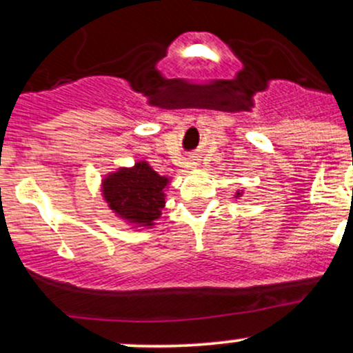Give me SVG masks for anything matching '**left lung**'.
Returning a JSON list of instances; mask_svg holds the SVG:
<instances>
[{
	"mask_svg": "<svg viewBox=\"0 0 353 353\" xmlns=\"http://www.w3.org/2000/svg\"><path fill=\"white\" fill-rule=\"evenodd\" d=\"M236 196H237V197H239V196H241V192H237V194H236Z\"/></svg>",
	"mask_w": 353,
	"mask_h": 353,
	"instance_id": "8db88e82",
	"label": "left lung"
}]
</instances>
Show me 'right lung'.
<instances>
[{
  "instance_id": "right-lung-1",
  "label": "right lung",
  "mask_w": 353,
  "mask_h": 353,
  "mask_svg": "<svg viewBox=\"0 0 353 353\" xmlns=\"http://www.w3.org/2000/svg\"><path fill=\"white\" fill-rule=\"evenodd\" d=\"M168 184V177L152 171L145 161H139L134 168H121L109 174L103 182V194L117 216L131 224L149 228L161 216Z\"/></svg>"
}]
</instances>
